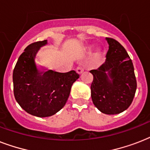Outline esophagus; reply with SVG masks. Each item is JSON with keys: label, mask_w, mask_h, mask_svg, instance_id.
Segmentation results:
<instances>
[{"label": "esophagus", "mask_w": 150, "mask_h": 150, "mask_svg": "<svg viewBox=\"0 0 150 150\" xmlns=\"http://www.w3.org/2000/svg\"><path fill=\"white\" fill-rule=\"evenodd\" d=\"M76 71H77L78 74L81 75V74H82V72L84 71V68L82 67V66H79V67H78L77 69H76Z\"/></svg>", "instance_id": "obj_1"}]
</instances>
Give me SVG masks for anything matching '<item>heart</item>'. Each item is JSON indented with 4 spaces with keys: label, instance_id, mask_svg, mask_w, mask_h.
<instances>
[{
    "label": "heart",
    "instance_id": "heart-1",
    "mask_svg": "<svg viewBox=\"0 0 150 150\" xmlns=\"http://www.w3.org/2000/svg\"><path fill=\"white\" fill-rule=\"evenodd\" d=\"M99 52H96V54H94V57H98V56H99Z\"/></svg>",
    "mask_w": 150,
    "mask_h": 150
}]
</instances>
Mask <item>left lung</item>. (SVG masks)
Returning a JSON list of instances; mask_svg holds the SVG:
<instances>
[{"instance_id": "1", "label": "left lung", "mask_w": 150, "mask_h": 150, "mask_svg": "<svg viewBox=\"0 0 150 150\" xmlns=\"http://www.w3.org/2000/svg\"><path fill=\"white\" fill-rule=\"evenodd\" d=\"M109 50L106 61L90 73L93 75L91 97L103 114H117L127 110L135 96L137 82L130 57L121 43L106 38Z\"/></svg>"}]
</instances>
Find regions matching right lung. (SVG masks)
<instances>
[{
	"instance_id": "right-lung-1",
	"label": "right lung",
	"mask_w": 150,
	"mask_h": 150,
	"mask_svg": "<svg viewBox=\"0 0 150 150\" xmlns=\"http://www.w3.org/2000/svg\"><path fill=\"white\" fill-rule=\"evenodd\" d=\"M47 40L29 44L13 71L15 98L25 111L39 117L54 115L65 105L71 86L79 78L75 71L60 73L37 69L35 57Z\"/></svg>"
}]
</instances>
